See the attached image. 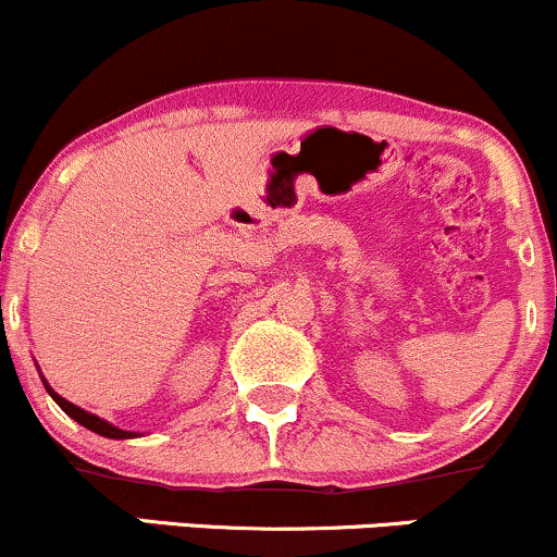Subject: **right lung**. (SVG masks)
<instances>
[{"label":"right lung","instance_id":"add662e5","mask_svg":"<svg viewBox=\"0 0 557 557\" xmlns=\"http://www.w3.org/2000/svg\"><path fill=\"white\" fill-rule=\"evenodd\" d=\"M36 369H38V367H36ZM41 382H44V387H47V393L52 395V400L57 403V406H60L62 411H65L70 419H75L81 426H86V430H91V432H96V434H101V437H110V440H133V437H140L138 432L120 430V426L110 424V421H107V419H99V417H96V413L83 411L81 406H75V403L65 400V398H62V395H57L54 389H52V385H49V382L44 380V374H41Z\"/></svg>","mask_w":557,"mask_h":557}]
</instances>
